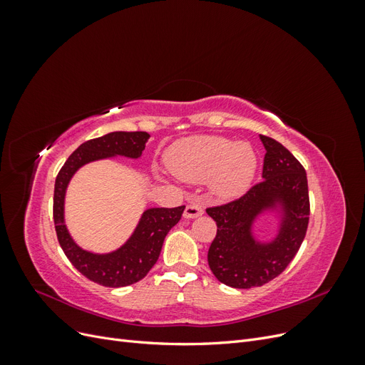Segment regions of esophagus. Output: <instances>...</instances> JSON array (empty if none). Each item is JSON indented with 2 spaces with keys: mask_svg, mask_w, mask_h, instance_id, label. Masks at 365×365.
Here are the masks:
<instances>
[{
  "mask_svg": "<svg viewBox=\"0 0 365 365\" xmlns=\"http://www.w3.org/2000/svg\"><path fill=\"white\" fill-rule=\"evenodd\" d=\"M204 215V208L200 204H189L184 210V217L185 219H195Z\"/></svg>",
  "mask_w": 365,
  "mask_h": 365,
  "instance_id": "1",
  "label": "esophagus"
}]
</instances>
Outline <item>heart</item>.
Masks as SVG:
<instances>
[{"instance_id":"heart-1","label":"heart","mask_w":365,"mask_h":365,"mask_svg":"<svg viewBox=\"0 0 365 365\" xmlns=\"http://www.w3.org/2000/svg\"><path fill=\"white\" fill-rule=\"evenodd\" d=\"M165 163L178 178L189 182L207 180L215 196L235 200L251 187L259 155L250 141L193 135L175 141L165 153Z\"/></svg>"}]
</instances>
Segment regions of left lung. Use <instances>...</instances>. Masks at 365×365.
Instances as JSON below:
<instances>
[{
    "label": "left lung",
    "instance_id": "obj_1",
    "mask_svg": "<svg viewBox=\"0 0 365 365\" xmlns=\"http://www.w3.org/2000/svg\"><path fill=\"white\" fill-rule=\"evenodd\" d=\"M267 150L263 181L240 197L207 210L217 225L208 267L230 288L262 286L284 271L300 248L309 222V192L303 165L279 141L260 135ZM268 218L273 236L263 240L257 224Z\"/></svg>",
    "mask_w": 365,
    "mask_h": 365
}]
</instances>
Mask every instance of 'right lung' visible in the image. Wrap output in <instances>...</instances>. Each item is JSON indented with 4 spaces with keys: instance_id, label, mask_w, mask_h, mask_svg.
Returning <instances> with one entry per match:
<instances>
[{
    "instance_id": "add662e5",
    "label": "right lung",
    "mask_w": 365,
    "mask_h": 365,
    "mask_svg": "<svg viewBox=\"0 0 365 365\" xmlns=\"http://www.w3.org/2000/svg\"><path fill=\"white\" fill-rule=\"evenodd\" d=\"M149 137L148 132L117 130L85 141L65 161L54 182L53 219L65 256L86 279L108 288L129 286L146 277L160 257L164 237L180 222L185 205L146 208L125 244L109 252H94L82 248L70 235L65 224V195L74 173L85 164L118 157L138 160Z\"/></svg>"
}]
</instances>
